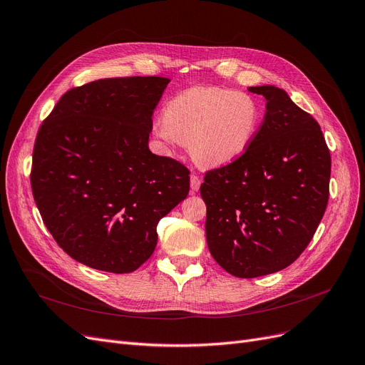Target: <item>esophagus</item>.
I'll return each instance as SVG.
<instances>
[{
  "mask_svg": "<svg viewBox=\"0 0 365 365\" xmlns=\"http://www.w3.org/2000/svg\"><path fill=\"white\" fill-rule=\"evenodd\" d=\"M200 178H199V175H196V173H192L190 175V185H192V190L193 192H197L199 190V187H200Z\"/></svg>",
  "mask_w": 365,
  "mask_h": 365,
  "instance_id": "obj_1",
  "label": "esophagus"
}]
</instances>
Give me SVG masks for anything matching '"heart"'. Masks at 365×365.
<instances>
[{"mask_svg": "<svg viewBox=\"0 0 365 365\" xmlns=\"http://www.w3.org/2000/svg\"><path fill=\"white\" fill-rule=\"evenodd\" d=\"M260 118V105L253 96L196 85L168 101L154 133L166 143H188L202 166H225L250 147Z\"/></svg>", "mask_w": 365, "mask_h": 365, "instance_id": "obj_1", "label": "heart"}]
</instances>
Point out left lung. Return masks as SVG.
I'll return each instance as SVG.
<instances>
[{"label":"left lung","instance_id":"8db88e82","mask_svg":"<svg viewBox=\"0 0 365 365\" xmlns=\"http://www.w3.org/2000/svg\"><path fill=\"white\" fill-rule=\"evenodd\" d=\"M267 112L247 151L203 177L205 233L215 262L240 279L299 257L325 214L331 155L313 116L277 86H250Z\"/></svg>","mask_w":365,"mask_h":365}]
</instances>
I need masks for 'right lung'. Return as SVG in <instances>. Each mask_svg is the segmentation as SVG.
Listing matches in <instances>:
<instances>
[{"label": "right lung", "instance_id": "obj_1", "mask_svg": "<svg viewBox=\"0 0 365 365\" xmlns=\"http://www.w3.org/2000/svg\"><path fill=\"white\" fill-rule=\"evenodd\" d=\"M169 79H98L68 90L41 123L31 188L43 223L81 264L115 274L153 255L160 218L190 190V170L148 148Z\"/></svg>", "mask_w": 365, "mask_h": 365}]
</instances>
